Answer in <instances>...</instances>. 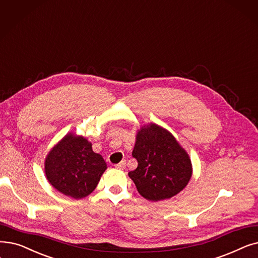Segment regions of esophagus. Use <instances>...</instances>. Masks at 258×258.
I'll return each mask as SVG.
<instances>
[{"mask_svg":"<svg viewBox=\"0 0 258 258\" xmlns=\"http://www.w3.org/2000/svg\"><path fill=\"white\" fill-rule=\"evenodd\" d=\"M125 161H121L120 163H118V164H116V167L118 170H124L125 169Z\"/></svg>","mask_w":258,"mask_h":258,"instance_id":"esophagus-1","label":"esophagus"}]
</instances>
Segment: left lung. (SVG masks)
<instances>
[{
    "label": "left lung",
    "instance_id": "left-lung-1",
    "mask_svg": "<svg viewBox=\"0 0 258 258\" xmlns=\"http://www.w3.org/2000/svg\"><path fill=\"white\" fill-rule=\"evenodd\" d=\"M132 155L138 166L128 176L139 194L150 201L177 195L192 177V163L185 150L169 131L155 123L138 131Z\"/></svg>",
    "mask_w": 258,
    "mask_h": 258
}]
</instances>
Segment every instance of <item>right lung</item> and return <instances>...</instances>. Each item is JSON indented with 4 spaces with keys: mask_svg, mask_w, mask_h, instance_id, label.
<instances>
[{
    "mask_svg": "<svg viewBox=\"0 0 258 258\" xmlns=\"http://www.w3.org/2000/svg\"><path fill=\"white\" fill-rule=\"evenodd\" d=\"M106 163L92 143L70 133L48 153L45 174L48 182L62 194L81 199L96 188Z\"/></svg>",
    "mask_w": 258,
    "mask_h": 258,
    "instance_id": "right-lung-1",
    "label": "right lung"
}]
</instances>
